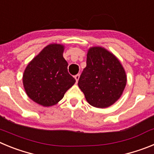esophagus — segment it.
I'll list each match as a JSON object with an SVG mask.
<instances>
[{"instance_id":"34e87169","label":"esophagus","mask_w":154,"mask_h":154,"mask_svg":"<svg viewBox=\"0 0 154 154\" xmlns=\"http://www.w3.org/2000/svg\"><path fill=\"white\" fill-rule=\"evenodd\" d=\"M79 77H80L79 74H77V75H75V80H76V82H78L79 79Z\"/></svg>"}]
</instances>
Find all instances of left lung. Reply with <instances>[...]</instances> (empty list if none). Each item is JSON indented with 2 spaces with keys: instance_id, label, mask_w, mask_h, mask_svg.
I'll return each mask as SVG.
<instances>
[{
  "instance_id": "obj_1",
  "label": "left lung",
  "mask_w": 154,
  "mask_h": 154,
  "mask_svg": "<svg viewBox=\"0 0 154 154\" xmlns=\"http://www.w3.org/2000/svg\"><path fill=\"white\" fill-rule=\"evenodd\" d=\"M126 84V75L119 61L101 47L89 48L86 67L78 85L87 102L94 107L106 108L117 101Z\"/></svg>"
}]
</instances>
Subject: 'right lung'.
<instances>
[{"instance_id": "obj_1", "label": "right lung", "mask_w": 154, "mask_h": 154, "mask_svg": "<svg viewBox=\"0 0 154 154\" xmlns=\"http://www.w3.org/2000/svg\"><path fill=\"white\" fill-rule=\"evenodd\" d=\"M63 51L61 45L46 46L24 70L23 84L27 95L43 106L58 103L75 82L68 72Z\"/></svg>"}]
</instances>
